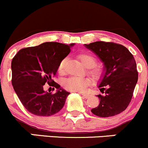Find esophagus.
I'll list each match as a JSON object with an SVG mask.
<instances>
[{"mask_svg": "<svg viewBox=\"0 0 148 148\" xmlns=\"http://www.w3.org/2000/svg\"><path fill=\"white\" fill-rule=\"evenodd\" d=\"M82 96L84 97L85 98V99H86V98H89V95H88V94L82 93Z\"/></svg>", "mask_w": 148, "mask_h": 148, "instance_id": "obj_1", "label": "esophagus"}]
</instances>
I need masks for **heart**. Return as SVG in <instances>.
Wrapping results in <instances>:
<instances>
[{"label":"heart","mask_w":148,"mask_h":148,"mask_svg":"<svg viewBox=\"0 0 148 148\" xmlns=\"http://www.w3.org/2000/svg\"><path fill=\"white\" fill-rule=\"evenodd\" d=\"M79 59L86 68H89V74L94 79H99L102 75V69L96 64L97 60L95 56L88 53H81L78 55ZM66 59H62L58 66V71L60 73L64 71L65 64ZM90 83L89 78H79V77H70L66 79L63 83L64 87L70 92H83Z\"/></svg>","instance_id":"b5f03b06"}]
</instances>
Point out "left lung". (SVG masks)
I'll list each match as a JSON object with an SVG mask.
<instances>
[{
	"instance_id": "left-lung-1",
	"label": "left lung",
	"mask_w": 148,
	"mask_h": 148,
	"mask_svg": "<svg viewBox=\"0 0 148 148\" xmlns=\"http://www.w3.org/2000/svg\"><path fill=\"white\" fill-rule=\"evenodd\" d=\"M104 62L106 72L97 95L99 104L91 112L101 117L117 115L126 110L133 96L138 79L136 62L125 46L114 42L96 41L85 44Z\"/></svg>"
}]
</instances>
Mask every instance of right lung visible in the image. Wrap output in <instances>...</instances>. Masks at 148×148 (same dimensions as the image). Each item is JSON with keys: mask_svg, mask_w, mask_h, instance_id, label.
<instances>
[{"mask_svg": "<svg viewBox=\"0 0 148 148\" xmlns=\"http://www.w3.org/2000/svg\"><path fill=\"white\" fill-rule=\"evenodd\" d=\"M74 44L45 42L18 51L11 62V82L18 97L29 112L47 117L59 112L69 92L64 90L52 77L58 66L71 51ZM47 83L58 89L56 93L45 92Z\"/></svg>", "mask_w": 148, "mask_h": 148, "instance_id": "add662e5", "label": "right lung"}]
</instances>
